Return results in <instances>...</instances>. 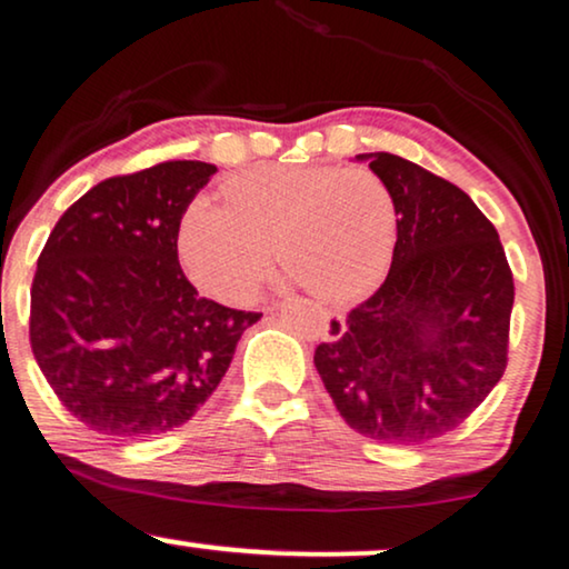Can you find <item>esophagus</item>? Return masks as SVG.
I'll use <instances>...</instances> for the list:
<instances>
[{"instance_id": "esophagus-1", "label": "esophagus", "mask_w": 569, "mask_h": 569, "mask_svg": "<svg viewBox=\"0 0 569 569\" xmlns=\"http://www.w3.org/2000/svg\"><path fill=\"white\" fill-rule=\"evenodd\" d=\"M273 309H276V303L266 307V311H273ZM342 332H346V319H342L340 315H327V338L338 340V338H342Z\"/></svg>"}]
</instances>
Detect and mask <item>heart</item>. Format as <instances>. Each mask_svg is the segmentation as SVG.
<instances>
[{
    "instance_id": "b5f03b06",
    "label": "heart",
    "mask_w": 569,
    "mask_h": 569,
    "mask_svg": "<svg viewBox=\"0 0 569 569\" xmlns=\"http://www.w3.org/2000/svg\"><path fill=\"white\" fill-rule=\"evenodd\" d=\"M227 206L198 201L180 227L188 276L223 301L247 299L281 266L325 301H348L381 281L397 216L379 174L363 167L281 164L229 180Z\"/></svg>"
}]
</instances>
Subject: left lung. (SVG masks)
I'll return each instance as SVG.
<instances>
[{
  "instance_id": "8db88e82",
  "label": "left lung",
  "mask_w": 569,
  "mask_h": 569,
  "mask_svg": "<svg viewBox=\"0 0 569 569\" xmlns=\"http://www.w3.org/2000/svg\"><path fill=\"white\" fill-rule=\"evenodd\" d=\"M356 159L391 193L395 254L342 338L317 346L315 366L356 433L420 446L459 428L506 371L513 273L461 188L389 151Z\"/></svg>"
}]
</instances>
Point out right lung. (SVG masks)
Instances as JSON below:
<instances>
[{
    "mask_svg": "<svg viewBox=\"0 0 569 569\" xmlns=\"http://www.w3.org/2000/svg\"><path fill=\"white\" fill-rule=\"evenodd\" d=\"M196 159L94 186L48 237L30 288V348L90 430L147 441L213 395L262 315L198 296L178 260L182 213L211 174Z\"/></svg>",
    "mask_w": 569,
    "mask_h": 569,
    "instance_id": "right-lung-1",
    "label": "right lung"
}]
</instances>
